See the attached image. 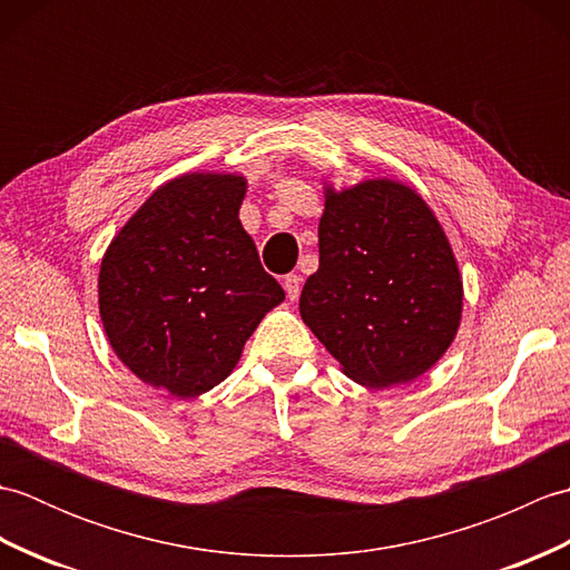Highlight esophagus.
<instances>
[{
    "label": "esophagus",
    "instance_id": "1",
    "mask_svg": "<svg viewBox=\"0 0 570 570\" xmlns=\"http://www.w3.org/2000/svg\"><path fill=\"white\" fill-rule=\"evenodd\" d=\"M284 288H286V296L296 301L301 296V276L298 274H288L284 276Z\"/></svg>",
    "mask_w": 570,
    "mask_h": 570
}]
</instances>
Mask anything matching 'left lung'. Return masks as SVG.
<instances>
[{"instance_id":"8db88e82","label":"left lung","mask_w":570,"mask_h":570,"mask_svg":"<svg viewBox=\"0 0 570 570\" xmlns=\"http://www.w3.org/2000/svg\"><path fill=\"white\" fill-rule=\"evenodd\" d=\"M318 252L298 311L350 380L386 390L445 355L463 318V276L414 188L394 178L325 184Z\"/></svg>"}]
</instances>
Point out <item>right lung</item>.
<instances>
[{"instance_id": "right-lung-1", "label": "right lung", "mask_w": 570, "mask_h": 570, "mask_svg": "<svg viewBox=\"0 0 570 570\" xmlns=\"http://www.w3.org/2000/svg\"><path fill=\"white\" fill-rule=\"evenodd\" d=\"M247 178L196 171L156 188L105 249L107 341L137 377L193 399L229 377L249 335L286 298L239 223Z\"/></svg>"}]
</instances>
